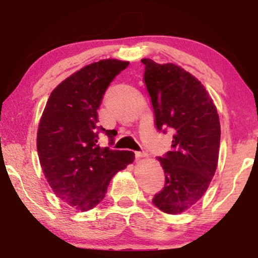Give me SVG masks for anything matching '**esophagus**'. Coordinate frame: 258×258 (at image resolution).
Instances as JSON below:
<instances>
[{"instance_id":"1","label":"esophagus","mask_w":258,"mask_h":258,"mask_svg":"<svg viewBox=\"0 0 258 258\" xmlns=\"http://www.w3.org/2000/svg\"><path fill=\"white\" fill-rule=\"evenodd\" d=\"M135 156H136V158H142V157H146L147 154L144 153V151H136Z\"/></svg>"}]
</instances>
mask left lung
Returning a JSON list of instances; mask_svg holds the SVG:
<instances>
[{
  "label": "left lung",
  "mask_w": 258,
  "mask_h": 258,
  "mask_svg": "<svg viewBox=\"0 0 258 258\" xmlns=\"http://www.w3.org/2000/svg\"><path fill=\"white\" fill-rule=\"evenodd\" d=\"M144 82L158 132L172 133V149L157 157L164 170L163 189L155 207L176 215L188 210L207 191L218 162L220 118L206 88L181 67L143 58Z\"/></svg>",
  "instance_id": "8db88e82"
}]
</instances>
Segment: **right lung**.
<instances>
[{"instance_id": "add662e5", "label": "right lung", "mask_w": 258, "mask_h": 258, "mask_svg": "<svg viewBox=\"0 0 258 258\" xmlns=\"http://www.w3.org/2000/svg\"><path fill=\"white\" fill-rule=\"evenodd\" d=\"M129 62L102 59L91 63L52 90L37 132V153L43 174L55 195L80 211L93 209L104 199L116 172L133 163L135 154L100 148L103 132L97 110L112 80Z\"/></svg>"}]
</instances>
